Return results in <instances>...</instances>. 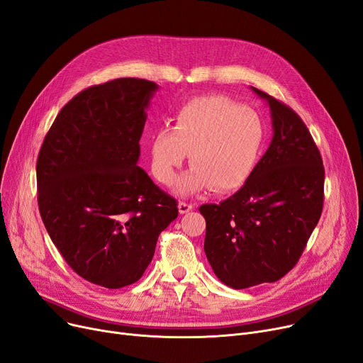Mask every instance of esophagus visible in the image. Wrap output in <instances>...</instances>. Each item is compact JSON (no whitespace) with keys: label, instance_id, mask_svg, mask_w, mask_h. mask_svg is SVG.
Masks as SVG:
<instances>
[{"label":"esophagus","instance_id":"obj_1","mask_svg":"<svg viewBox=\"0 0 363 363\" xmlns=\"http://www.w3.org/2000/svg\"><path fill=\"white\" fill-rule=\"evenodd\" d=\"M193 208H194V204L186 203V201H179V204H178V209H179V213H181V215H184V213H186V212H190Z\"/></svg>","mask_w":363,"mask_h":363}]
</instances>
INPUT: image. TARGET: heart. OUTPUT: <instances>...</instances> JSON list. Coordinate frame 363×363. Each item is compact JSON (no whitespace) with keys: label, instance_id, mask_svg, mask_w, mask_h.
<instances>
[{"label":"heart","instance_id":"heart-1","mask_svg":"<svg viewBox=\"0 0 363 363\" xmlns=\"http://www.w3.org/2000/svg\"><path fill=\"white\" fill-rule=\"evenodd\" d=\"M265 143V124L249 108L224 94H208L186 102L172 128L151 140L154 178L167 185L190 155L191 169L175 181L178 194L208 188L218 193L238 190L250 178Z\"/></svg>","mask_w":363,"mask_h":363}]
</instances>
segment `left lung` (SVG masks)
I'll use <instances>...</instances> for the list:
<instances>
[{"mask_svg": "<svg viewBox=\"0 0 363 363\" xmlns=\"http://www.w3.org/2000/svg\"><path fill=\"white\" fill-rule=\"evenodd\" d=\"M269 102L273 139L250 178L219 204H203L204 254L234 289L281 279L296 265L323 209L325 167L307 125L292 108Z\"/></svg>", "mask_w": 363, "mask_h": 363, "instance_id": "obj_1", "label": "left lung"}]
</instances>
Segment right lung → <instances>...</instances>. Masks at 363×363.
Returning a JSON list of instances; mask_svg holds the SVG:
<instances>
[{
	"mask_svg": "<svg viewBox=\"0 0 363 363\" xmlns=\"http://www.w3.org/2000/svg\"><path fill=\"white\" fill-rule=\"evenodd\" d=\"M155 83L117 78L84 89L55 118L37 160L38 208L71 269L108 289L132 285L154 257L178 201L139 160Z\"/></svg>",
	"mask_w": 363,
	"mask_h": 363,
	"instance_id": "obj_1",
	"label": "right lung"
}]
</instances>
